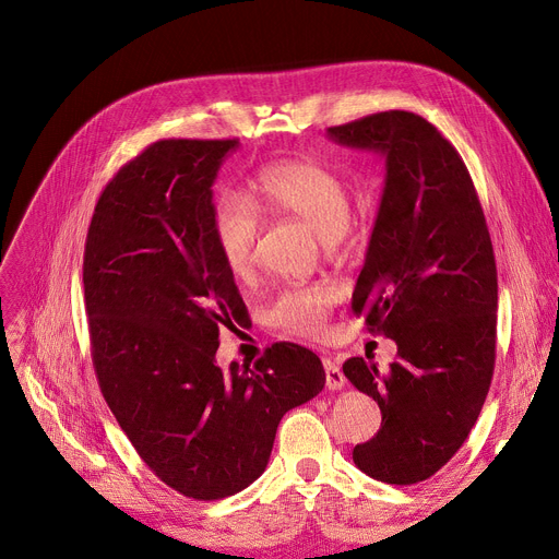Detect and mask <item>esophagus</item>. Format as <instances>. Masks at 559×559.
Returning a JSON list of instances; mask_svg holds the SVG:
<instances>
[{
  "mask_svg": "<svg viewBox=\"0 0 559 559\" xmlns=\"http://www.w3.org/2000/svg\"><path fill=\"white\" fill-rule=\"evenodd\" d=\"M324 371H326V388L329 390H342L344 388V373L335 358H324Z\"/></svg>",
  "mask_w": 559,
  "mask_h": 559,
  "instance_id": "1",
  "label": "esophagus"
}]
</instances>
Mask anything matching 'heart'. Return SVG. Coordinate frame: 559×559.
<instances>
[{
  "instance_id": "heart-1",
  "label": "heart",
  "mask_w": 559,
  "mask_h": 559,
  "mask_svg": "<svg viewBox=\"0 0 559 559\" xmlns=\"http://www.w3.org/2000/svg\"><path fill=\"white\" fill-rule=\"evenodd\" d=\"M249 202L224 192L213 205V238L226 270L247 278L255 262L260 217L292 215L308 222L326 242H340L350 228V199L342 176L317 160H278L264 165L249 181ZM337 292L331 285L285 289L272 304L267 319L276 329L317 337L326 331Z\"/></svg>"
}]
</instances>
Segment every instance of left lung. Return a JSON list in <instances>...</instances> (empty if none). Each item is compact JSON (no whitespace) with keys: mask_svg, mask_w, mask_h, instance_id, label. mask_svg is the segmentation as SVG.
<instances>
[{"mask_svg":"<svg viewBox=\"0 0 559 559\" xmlns=\"http://www.w3.org/2000/svg\"><path fill=\"white\" fill-rule=\"evenodd\" d=\"M329 138L385 158V188L350 308L394 340L388 371L362 358L344 376L383 421L354 462L388 485L437 474L464 444L496 360V260L472 176L424 117L385 110L331 127Z\"/></svg>","mask_w":559,"mask_h":559,"instance_id":"8db88e82","label":"left lung"}]
</instances>
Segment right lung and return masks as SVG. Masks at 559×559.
<instances>
[{"mask_svg": "<svg viewBox=\"0 0 559 559\" xmlns=\"http://www.w3.org/2000/svg\"><path fill=\"white\" fill-rule=\"evenodd\" d=\"M238 146H146L104 188L83 253L102 394L144 464L197 501L260 478L283 415L326 383L312 350L289 342L253 367L215 360L219 331L249 319L213 238V183Z\"/></svg>", "mask_w": 559, "mask_h": 559, "instance_id": "obj_1", "label": "right lung"}]
</instances>
